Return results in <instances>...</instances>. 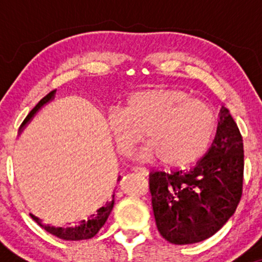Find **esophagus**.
I'll use <instances>...</instances> for the list:
<instances>
[{"mask_svg": "<svg viewBox=\"0 0 262 262\" xmlns=\"http://www.w3.org/2000/svg\"><path fill=\"white\" fill-rule=\"evenodd\" d=\"M133 172H135V173H138V175H141V176H148V170L146 169H144V167H139V166H134L133 169Z\"/></svg>", "mask_w": 262, "mask_h": 262, "instance_id": "obj_1", "label": "esophagus"}]
</instances>
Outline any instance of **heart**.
Segmentation results:
<instances>
[{"label":"heart","mask_w":262,"mask_h":262,"mask_svg":"<svg viewBox=\"0 0 262 262\" xmlns=\"http://www.w3.org/2000/svg\"><path fill=\"white\" fill-rule=\"evenodd\" d=\"M107 122L121 154L130 155L145 132L149 143L141 150V158H160L172 166L188 165L206 154L217 129L212 107L175 87L130 93L124 108L110 111Z\"/></svg>","instance_id":"obj_1"}]
</instances>
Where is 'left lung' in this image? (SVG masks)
Here are the masks:
<instances>
[{
  "label": "left lung",
  "mask_w": 262,
  "mask_h": 262,
  "mask_svg": "<svg viewBox=\"0 0 262 262\" xmlns=\"http://www.w3.org/2000/svg\"><path fill=\"white\" fill-rule=\"evenodd\" d=\"M243 182V137L229 111L222 107L214 141L193 169L150 173L159 233L176 245L200 243L214 235L235 212Z\"/></svg>",
  "instance_id": "8db88e82"
}]
</instances>
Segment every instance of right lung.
I'll use <instances>...</instances> for the list:
<instances>
[{
	"label": "right lung",
	"mask_w": 262,
	"mask_h": 262,
	"mask_svg": "<svg viewBox=\"0 0 262 262\" xmlns=\"http://www.w3.org/2000/svg\"><path fill=\"white\" fill-rule=\"evenodd\" d=\"M53 97H54V91L49 92L47 96H45V97L41 98V100L38 102L37 106L33 108L31 112H29L28 116L26 117V119L23 121L22 125H20V129L25 127L27 123H28L33 118V117H34V114L37 113L45 103H48V102L52 100ZM118 181H121V177L118 179ZM113 204H114V194L112 196V201H111V202H107L106 206L101 207L100 209L96 210V212L93 213V214L90 215L89 218L81 221L77 225H73V227H68V228H61V227L55 228V227H52V225H49V224L44 225L39 218L34 217L33 214H31V217L33 218V221H34L35 223H37L38 225H40V227L43 228V229L47 230L48 233L53 234V235L58 236L62 240L76 242V240L91 239V237L95 236L96 234L100 231L101 228L103 227L104 223L107 222L108 215H110L111 212H112Z\"/></svg>",
	"instance_id": "right-lung-1"
}]
</instances>
